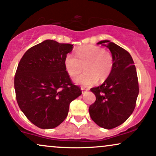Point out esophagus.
Returning a JSON list of instances; mask_svg holds the SVG:
<instances>
[{
	"label": "esophagus",
	"instance_id": "34e87169",
	"mask_svg": "<svg viewBox=\"0 0 156 156\" xmlns=\"http://www.w3.org/2000/svg\"><path fill=\"white\" fill-rule=\"evenodd\" d=\"M80 89H81L82 93H83V94H84V93H86V91H87V89H85V88H84V87H83V86H81V88H80Z\"/></svg>",
	"mask_w": 156,
	"mask_h": 156
}]
</instances>
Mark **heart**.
Here are the masks:
<instances>
[{
  "mask_svg": "<svg viewBox=\"0 0 156 156\" xmlns=\"http://www.w3.org/2000/svg\"><path fill=\"white\" fill-rule=\"evenodd\" d=\"M113 57L110 51L94 45H87L78 48L76 56L67 54L65 58V67L70 76H78L83 70L85 72L76 77L74 81L83 86H90L99 80L105 81L111 74L113 68Z\"/></svg>",
  "mask_w": 156,
  "mask_h": 156,
  "instance_id": "b5f03b06",
  "label": "heart"
}]
</instances>
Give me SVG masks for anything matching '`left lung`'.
Segmentation results:
<instances>
[{"instance_id": "left-lung-1", "label": "left lung", "mask_w": 156, "mask_h": 156, "mask_svg": "<svg viewBox=\"0 0 156 156\" xmlns=\"http://www.w3.org/2000/svg\"><path fill=\"white\" fill-rule=\"evenodd\" d=\"M97 44L110 49L114 65L105 81L91 89L96 100L89 110L97 125L111 129L124 123L134 111L139 94L138 78L132 56L126 50L110 41H99Z\"/></svg>"}]
</instances>
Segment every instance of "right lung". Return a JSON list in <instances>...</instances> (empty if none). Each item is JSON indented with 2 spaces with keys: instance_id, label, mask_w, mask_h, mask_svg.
Returning a JSON list of instances; mask_svg holds the SVG:
<instances>
[{
  "instance_id": "right-lung-1",
  "label": "right lung",
  "mask_w": 156,
  "mask_h": 156,
  "mask_svg": "<svg viewBox=\"0 0 156 156\" xmlns=\"http://www.w3.org/2000/svg\"><path fill=\"white\" fill-rule=\"evenodd\" d=\"M73 45L53 40L30 48L14 76L18 105L27 119L41 129H53L66 119L72 101L82 94L65 67Z\"/></svg>"
}]
</instances>
